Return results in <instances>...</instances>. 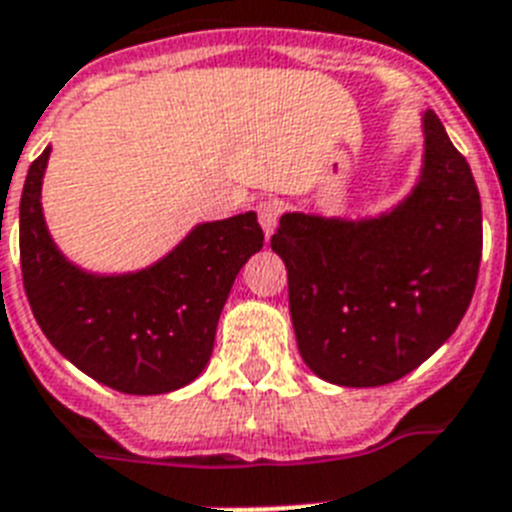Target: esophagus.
<instances>
[{
    "label": "esophagus",
    "mask_w": 512,
    "mask_h": 512,
    "mask_svg": "<svg viewBox=\"0 0 512 512\" xmlns=\"http://www.w3.org/2000/svg\"><path fill=\"white\" fill-rule=\"evenodd\" d=\"M257 218H260V226H263L265 236L273 234V228H276L278 218H281V205L268 199V202H260L257 205Z\"/></svg>",
    "instance_id": "esophagus-1"
}]
</instances>
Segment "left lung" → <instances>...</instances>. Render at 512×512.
<instances>
[{
  "label": "left lung",
  "instance_id": "obj_1",
  "mask_svg": "<svg viewBox=\"0 0 512 512\" xmlns=\"http://www.w3.org/2000/svg\"><path fill=\"white\" fill-rule=\"evenodd\" d=\"M413 194L389 215H281L270 247L286 263L302 360L339 386H381L415 371L463 321L481 263V199L434 110Z\"/></svg>",
  "mask_w": 512,
  "mask_h": 512
}]
</instances>
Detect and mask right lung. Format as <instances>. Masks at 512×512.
<instances>
[{"mask_svg":"<svg viewBox=\"0 0 512 512\" xmlns=\"http://www.w3.org/2000/svg\"><path fill=\"white\" fill-rule=\"evenodd\" d=\"M49 147L20 197V270L44 336L99 384L165 394L205 371L236 273L263 247L255 213L202 223L152 268L91 276L57 252L41 215ZM2 239V236H0Z\"/></svg>","mask_w":512,"mask_h":512,"instance_id":"1","label":"right lung"}]
</instances>
